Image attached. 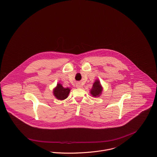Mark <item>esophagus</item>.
I'll return each instance as SVG.
<instances>
[{
    "instance_id": "1",
    "label": "esophagus",
    "mask_w": 157,
    "mask_h": 157,
    "mask_svg": "<svg viewBox=\"0 0 157 157\" xmlns=\"http://www.w3.org/2000/svg\"><path fill=\"white\" fill-rule=\"evenodd\" d=\"M81 87H82V86H81V84H79V83L77 84V85H76V87L77 88H81Z\"/></svg>"
}]
</instances>
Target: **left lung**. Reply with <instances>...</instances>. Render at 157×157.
I'll use <instances>...</instances> for the list:
<instances>
[{"label":"left lung","mask_w":157,"mask_h":157,"mask_svg":"<svg viewBox=\"0 0 157 157\" xmlns=\"http://www.w3.org/2000/svg\"><path fill=\"white\" fill-rule=\"evenodd\" d=\"M103 91V87L98 79H96L93 84L92 88L90 90V93L92 97H98L101 95Z\"/></svg>","instance_id":"obj_1"}]
</instances>
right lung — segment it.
<instances>
[{
    "label": "right lung",
    "mask_w": 157,
    "mask_h": 157,
    "mask_svg": "<svg viewBox=\"0 0 157 157\" xmlns=\"http://www.w3.org/2000/svg\"><path fill=\"white\" fill-rule=\"evenodd\" d=\"M70 90L71 89L70 88H64L60 83H58L57 86L53 89L52 93L57 100H63L68 97Z\"/></svg>",
    "instance_id": "add662e5"
}]
</instances>
